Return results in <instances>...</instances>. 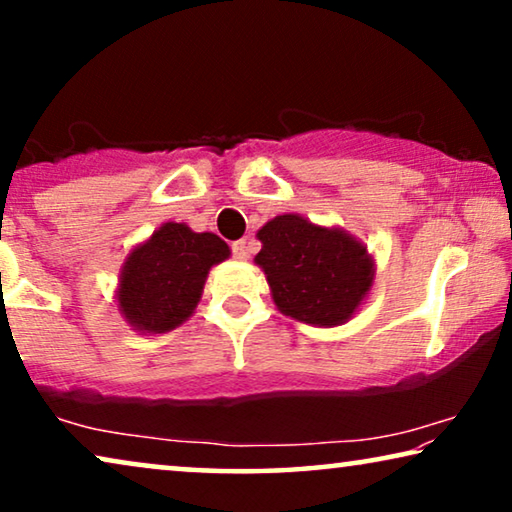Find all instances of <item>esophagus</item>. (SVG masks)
I'll return each instance as SVG.
<instances>
[{
	"instance_id": "34e87169",
	"label": "esophagus",
	"mask_w": 512,
	"mask_h": 512,
	"mask_svg": "<svg viewBox=\"0 0 512 512\" xmlns=\"http://www.w3.org/2000/svg\"><path fill=\"white\" fill-rule=\"evenodd\" d=\"M251 254V242L249 240H237L233 242V256L237 261H247Z\"/></svg>"
}]
</instances>
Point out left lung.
I'll return each instance as SVG.
<instances>
[{"label":"left lung","mask_w":512,"mask_h":512,"mask_svg":"<svg viewBox=\"0 0 512 512\" xmlns=\"http://www.w3.org/2000/svg\"><path fill=\"white\" fill-rule=\"evenodd\" d=\"M254 263L268 279L272 303L310 326L347 324L375 282L366 244L338 226H319L300 214H279L256 233Z\"/></svg>","instance_id":"left-lung-1"}]
</instances>
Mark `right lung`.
<instances>
[{"label":"right lung","instance_id":"add662e5","mask_svg":"<svg viewBox=\"0 0 512 512\" xmlns=\"http://www.w3.org/2000/svg\"><path fill=\"white\" fill-rule=\"evenodd\" d=\"M230 258V247L214 233H195L167 221L135 244L118 272L116 307L142 335H160L193 317L214 265Z\"/></svg>","mask_w":512,"mask_h":512}]
</instances>
